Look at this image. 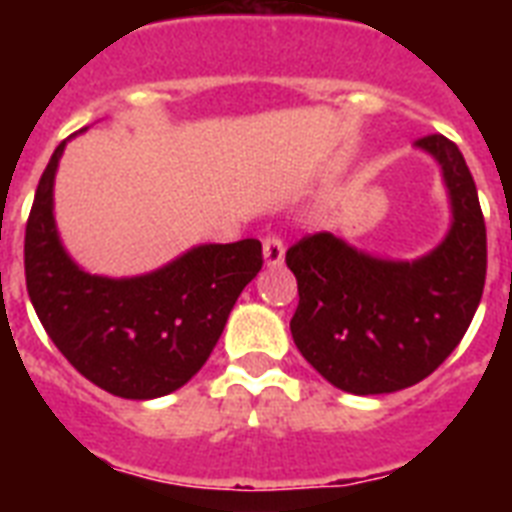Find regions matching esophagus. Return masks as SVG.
Returning <instances> with one entry per match:
<instances>
[{
  "mask_svg": "<svg viewBox=\"0 0 512 512\" xmlns=\"http://www.w3.org/2000/svg\"><path fill=\"white\" fill-rule=\"evenodd\" d=\"M263 257L268 268H276V265L284 263V241L276 233H268L263 239Z\"/></svg>",
  "mask_w": 512,
  "mask_h": 512,
  "instance_id": "obj_1",
  "label": "esophagus"
}]
</instances>
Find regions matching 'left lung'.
<instances>
[{"mask_svg": "<svg viewBox=\"0 0 512 512\" xmlns=\"http://www.w3.org/2000/svg\"><path fill=\"white\" fill-rule=\"evenodd\" d=\"M441 164L452 228L417 260H382L332 233L287 249L300 303L289 321L305 361L356 396L417 385L460 345L484 295L486 225L460 148L444 135L414 143Z\"/></svg>", "mask_w": 512, "mask_h": 512, "instance_id": "8db88e82", "label": "left lung"}]
</instances>
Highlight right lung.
<instances>
[{"label":"right lung","instance_id":"right-lung-1","mask_svg":"<svg viewBox=\"0 0 512 512\" xmlns=\"http://www.w3.org/2000/svg\"><path fill=\"white\" fill-rule=\"evenodd\" d=\"M63 148L42 172L26 223L31 305L55 348L98 388L135 401L167 396L204 366L241 289L263 268V244H201L146 276H92L68 257L52 217Z\"/></svg>","mask_w":512,"mask_h":512}]
</instances>
